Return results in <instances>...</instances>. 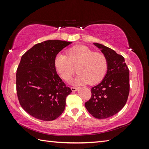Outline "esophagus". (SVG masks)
<instances>
[{
    "mask_svg": "<svg viewBox=\"0 0 149 149\" xmlns=\"http://www.w3.org/2000/svg\"><path fill=\"white\" fill-rule=\"evenodd\" d=\"M78 89V88L76 87H71V90L72 91H76Z\"/></svg>",
    "mask_w": 149,
    "mask_h": 149,
    "instance_id": "esophagus-1",
    "label": "esophagus"
}]
</instances>
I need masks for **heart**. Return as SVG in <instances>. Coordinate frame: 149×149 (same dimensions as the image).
Listing matches in <instances>:
<instances>
[{"label":"heart","mask_w":149,"mask_h":149,"mask_svg":"<svg viewBox=\"0 0 149 149\" xmlns=\"http://www.w3.org/2000/svg\"><path fill=\"white\" fill-rule=\"evenodd\" d=\"M66 54L56 56L57 72L65 81H68L77 68L79 74L74 80L75 84H94L103 79L108 68V60L104 54L95 52L85 45H75L67 50Z\"/></svg>","instance_id":"b5f03b06"}]
</instances>
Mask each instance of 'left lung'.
Returning <instances> with one entry per match:
<instances>
[{
	"label": "left lung",
	"mask_w": 149,
	"mask_h": 149,
	"mask_svg": "<svg viewBox=\"0 0 149 149\" xmlns=\"http://www.w3.org/2000/svg\"><path fill=\"white\" fill-rule=\"evenodd\" d=\"M93 44L107 57L108 68L101 83L91 88V97L85 107L95 118H107L118 113L127 102L129 71L122 55L102 44Z\"/></svg>",
	"instance_id": "obj_1"
}]
</instances>
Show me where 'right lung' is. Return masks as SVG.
I'll list each match as a JSON object with an SVG mask.
<instances>
[{"instance_id":"obj_1","label":"right lung","mask_w":149,"mask_h":149,"mask_svg":"<svg viewBox=\"0 0 149 149\" xmlns=\"http://www.w3.org/2000/svg\"><path fill=\"white\" fill-rule=\"evenodd\" d=\"M72 42L50 40L39 43L22 56L17 70V93L30 115L44 121L56 119L64 111L72 90L56 70L57 54Z\"/></svg>"}]
</instances>
